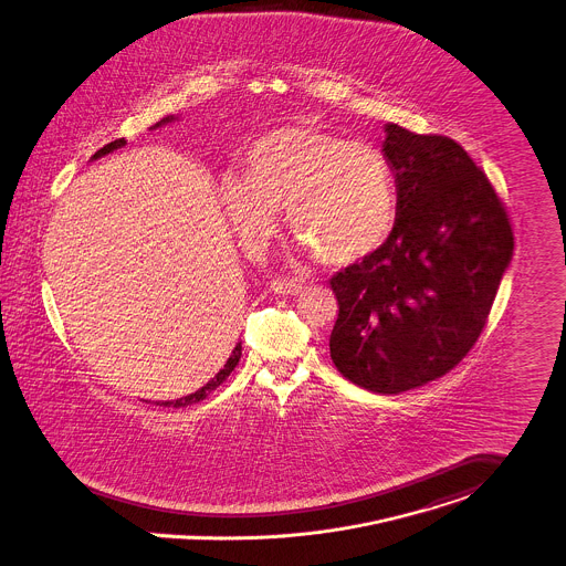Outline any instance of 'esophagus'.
I'll return each mask as SVG.
<instances>
[{"instance_id": "obj_1", "label": "esophagus", "mask_w": 566, "mask_h": 566, "mask_svg": "<svg viewBox=\"0 0 566 566\" xmlns=\"http://www.w3.org/2000/svg\"><path fill=\"white\" fill-rule=\"evenodd\" d=\"M270 287L281 296H296L303 292V283H298L294 279H276V281H272Z\"/></svg>"}]
</instances>
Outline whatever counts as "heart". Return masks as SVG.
<instances>
[{"instance_id":"b5f03b06","label":"heart","mask_w":566,"mask_h":566,"mask_svg":"<svg viewBox=\"0 0 566 566\" xmlns=\"http://www.w3.org/2000/svg\"><path fill=\"white\" fill-rule=\"evenodd\" d=\"M220 201L247 251L265 249L279 224L276 209H285L290 231L328 265L378 251L398 211L385 155L303 125L259 136L244 155L242 177L222 179Z\"/></svg>"}]
</instances>
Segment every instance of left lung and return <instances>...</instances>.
<instances>
[{
  "label": "left lung",
  "instance_id": "left-lung-1",
  "mask_svg": "<svg viewBox=\"0 0 566 566\" xmlns=\"http://www.w3.org/2000/svg\"><path fill=\"white\" fill-rule=\"evenodd\" d=\"M398 190L385 244L331 279V359L374 394L421 387L478 342L513 259L506 209L459 143L387 123Z\"/></svg>",
  "mask_w": 566,
  "mask_h": 566
}]
</instances>
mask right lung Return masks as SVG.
I'll list each match as a JSON object with an SVG mask.
<instances>
[{
    "mask_svg": "<svg viewBox=\"0 0 566 566\" xmlns=\"http://www.w3.org/2000/svg\"><path fill=\"white\" fill-rule=\"evenodd\" d=\"M175 120V116H166V118H161L159 123H155L151 129H157V127H161V125H166V123H172ZM127 145V140L125 138H118V140H114V143H109V145H105L103 149H99L97 154L93 155V159H99L103 155L112 154V151H116V149H120V147H125ZM240 357H242V344H238L235 348H233V353H231V357L227 359L224 363V367L207 382L206 387H201L199 391H195V394H190V396H186V398H179V400H172V402H155L157 407H172V409H181V407H188V405H197V402H201V400H206L207 396L216 389V387H220L224 380H227V376L235 369V365L240 363Z\"/></svg>",
    "mask_w": 566,
    "mask_h": 566,
    "instance_id": "1",
    "label": "right lung"
}]
</instances>
